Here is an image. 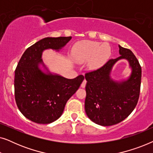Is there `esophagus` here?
<instances>
[{
  "instance_id": "1",
  "label": "esophagus",
  "mask_w": 153,
  "mask_h": 153,
  "mask_svg": "<svg viewBox=\"0 0 153 153\" xmlns=\"http://www.w3.org/2000/svg\"><path fill=\"white\" fill-rule=\"evenodd\" d=\"M85 85H86V80H85V79H84V80L83 81L82 83H81V87L83 88H84L85 87Z\"/></svg>"
}]
</instances>
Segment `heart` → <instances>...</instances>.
<instances>
[{
	"label": "heart",
	"instance_id": "heart-1",
	"mask_svg": "<svg viewBox=\"0 0 153 153\" xmlns=\"http://www.w3.org/2000/svg\"><path fill=\"white\" fill-rule=\"evenodd\" d=\"M111 53V51L108 45H101L97 42L83 40L74 46L72 56L78 63L89 61L88 63L89 69L96 70L106 63Z\"/></svg>",
	"mask_w": 153,
	"mask_h": 153
}]
</instances>
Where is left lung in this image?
<instances>
[{
	"label": "left lung",
	"instance_id": "1",
	"mask_svg": "<svg viewBox=\"0 0 153 153\" xmlns=\"http://www.w3.org/2000/svg\"><path fill=\"white\" fill-rule=\"evenodd\" d=\"M120 56L109 60L99 70L87 73L85 111L90 120L102 126H111L125 120L132 112L139 97L141 68L131 51L118 45ZM126 59L131 69L127 78L115 80L112 69Z\"/></svg>",
	"mask_w": 153,
	"mask_h": 153
}]
</instances>
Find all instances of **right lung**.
<instances>
[{"mask_svg": "<svg viewBox=\"0 0 153 153\" xmlns=\"http://www.w3.org/2000/svg\"><path fill=\"white\" fill-rule=\"evenodd\" d=\"M72 37H45L28 47L15 70L14 95L21 113L33 122L49 124L63 113L68 100L84 79L83 75L67 79L51 72L44 62V51L62 50Z\"/></svg>", "mask_w": 153, "mask_h": 153, "instance_id": "right-lung-1", "label": "right lung"}]
</instances>
